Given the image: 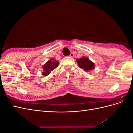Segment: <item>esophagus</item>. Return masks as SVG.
Instances as JSON below:
<instances>
[{
    "mask_svg": "<svg viewBox=\"0 0 133 133\" xmlns=\"http://www.w3.org/2000/svg\"><path fill=\"white\" fill-rule=\"evenodd\" d=\"M74 54H73V53H71L70 54V55H69V56H70V57H74Z\"/></svg>",
    "mask_w": 133,
    "mask_h": 133,
    "instance_id": "esophagus-1",
    "label": "esophagus"
}]
</instances>
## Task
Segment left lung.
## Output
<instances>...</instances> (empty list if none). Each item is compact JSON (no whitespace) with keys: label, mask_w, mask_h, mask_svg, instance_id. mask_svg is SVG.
I'll return each mask as SVG.
<instances>
[{"label":"left lung","mask_w":133,"mask_h":133,"mask_svg":"<svg viewBox=\"0 0 133 133\" xmlns=\"http://www.w3.org/2000/svg\"><path fill=\"white\" fill-rule=\"evenodd\" d=\"M76 62L79 66L85 71H89L95 69L94 63L87 57H83L76 59Z\"/></svg>","instance_id":"left-lung-1"}]
</instances>
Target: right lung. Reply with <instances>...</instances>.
<instances>
[{
  "instance_id": "right-lung-1",
  "label": "right lung",
  "mask_w": 133,
  "mask_h": 133,
  "mask_svg": "<svg viewBox=\"0 0 133 133\" xmlns=\"http://www.w3.org/2000/svg\"><path fill=\"white\" fill-rule=\"evenodd\" d=\"M58 61L54 58L50 59L43 66V71L42 72V74L44 76L48 75L51 73L52 70H53L56 68L58 66Z\"/></svg>"
}]
</instances>
